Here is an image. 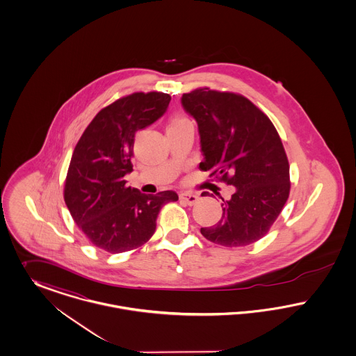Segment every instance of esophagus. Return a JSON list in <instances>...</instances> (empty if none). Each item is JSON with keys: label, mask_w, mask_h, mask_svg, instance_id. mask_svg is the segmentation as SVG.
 Listing matches in <instances>:
<instances>
[{"label": "esophagus", "mask_w": 356, "mask_h": 356, "mask_svg": "<svg viewBox=\"0 0 356 356\" xmlns=\"http://www.w3.org/2000/svg\"><path fill=\"white\" fill-rule=\"evenodd\" d=\"M180 199L183 202H186L188 206H193V204H196L199 202V196L192 193V192H181L180 193Z\"/></svg>", "instance_id": "34e87169"}]
</instances>
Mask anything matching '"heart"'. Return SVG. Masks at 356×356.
Instances as JSON below:
<instances>
[{"mask_svg":"<svg viewBox=\"0 0 356 356\" xmlns=\"http://www.w3.org/2000/svg\"><path fill=\"white\" fill-rule=\"evenodd\" d=\"M179 121H184V118H177V120H175L173 122H179Z\"/></svg>","mask_w":356,"mask_h":356,"instance_id":"obj_1","label":"heart"}]
</instances>
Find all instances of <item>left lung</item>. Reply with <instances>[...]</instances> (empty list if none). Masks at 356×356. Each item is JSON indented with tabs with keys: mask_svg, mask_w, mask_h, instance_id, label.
I'll use <instances>...</instances> for the list:
<instances>
[{
	"mask_svg": "<svg viewBox=\"0 0 356 356\" xmlns=\"http://www.w3.org/2000/svg\"><path fill=\"white\" fill-rule=\"evenodd\" d=\"M181 106L197 124L199 168L235 187L229 200L222 199L220 220L202 227V235L226 248L257 242L272 227L291 189L289 163L275 127L248 98L232 92L197 88L183 94Z\"/></svg>",
	"mask_w": 356,
	"mask_h": 356,
	"instance_id": "obj_1",
	"label": "left lung"
}]
</instances>
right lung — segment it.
<instances>
[{"mask_svg": "<svg viewBox=\"0 0 356 356\" xmlns=\"http://www.w3.org/2000/svg\"><path fill=\"white\" fill-rule=\"evenodd\" d=\"M164 92H136L102 108L78 141L64 186L72 219L92 245L108 252L143 246L156 231L161 207L179 199L173 191L145 195L126 187L133 170L134 136L161 118Z\"/></svg>", "mask_w": 356, "mask_h": 356, "instance_id": "1", "label": "right lung"}]
</instances>
